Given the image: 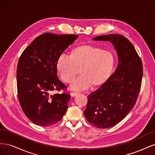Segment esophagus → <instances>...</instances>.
Here are the masks:
<instances>
[{
	"label": "esophagus",
	"instance_id": "esophagus-1",
	"mask_svg": "<svg viewBox=\"0 0 155 155\" xmlns=\"http://www.w3.org/2000/svg\"><path fill=\"white\" fill-rule=\"evenodd\" d=\"M78 92H71L70 93V95H71V96H72V97H74V96H76V95H78Z\"/></svg>",
	"mask_w": 155,
	"mask_h": 155
}]
</instances>
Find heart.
I'll list each match as a JSON object with an SVG mask.
<instances>
[{
	"instance_id": "b5f03b06",
	"label": "heart",
	"mask_w": 155,
	"mask_h": 155,
	"mask_svg": "<svg viewBox=\"0 0 155 155\" xmlns=\"http://www.w3.org/2000/svg\"><path fill=\"white\" fill-rule=\"evenodd\" d=\"M116 58L109 50L91 45H81L73 48L69 58L61 55L55 68L62 80L71 83L79 70L81 76L70 85L75 91H83L104 84L110 76L115 66Z\"/></svg>"
}]
</instances>
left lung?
Segmentation results:
<instances>
[{
  "label": "left lung",
  "mask_w": 155,
  "mask_h": 155,
  "mask_svg": "<svg viewBox=\"0 0 155 155\" xmlns=\"http://www.w3.org/2000/svg\"><path fill=\"white\" fill-rule=\"evenodd\" d=\"M94 41H110L118 57L115 72L88 96L85 118L96 127H112L122 120L134 107L141 87L143 65L132 43L124 36L109 34Z\"/></svg>",
  "instance_id": "1"
}]
</instances>
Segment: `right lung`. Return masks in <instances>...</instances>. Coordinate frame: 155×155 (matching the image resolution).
Masks as SVG:
<instances>
[{
    "mask_svg": "<svg viewBox=\"0 0 155 155\" xmlns=\"http://www.w3.org/2000/svg\"><path fill=\"white\" fill-rule=\"evenodd\" d=\"M78 37L45 33L23 51L17 68L18 101L28 118L37 125L48 127L62 119L68 109L69 94H55L67 88L57 77V59Z\"/></svg>",
    "mask_w": 155,
    "mask_h": 155,
    "instance_id": "add662e5",
    "label": "right lung"
}]
</instances>
